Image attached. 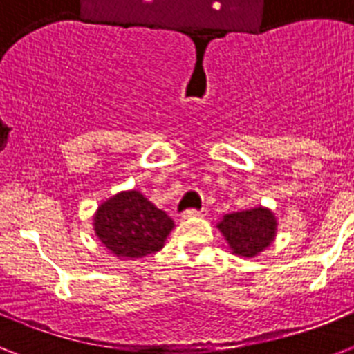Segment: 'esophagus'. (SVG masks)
<instances>
[{
  "mask_svg": "<svg viewBox=\"0 0 354 354\" xmlns=\"http://www.w3.org/2000/svg\"><path fill=\"white\" fill-rule=\"evenodd\" d=\"M183 218H194V216H202V211H194V209H187L183 213Z\"/></svg>",
  "mask_w": 354,
  "mask_h": 354,
  "instance_id": "34e87169",
  "label": "esophagus"
}]
</instances>
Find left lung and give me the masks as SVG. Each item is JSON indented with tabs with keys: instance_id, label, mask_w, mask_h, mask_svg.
<instances>
[{
	"instance_id": "obj_1",
	"label": "left lung",
	"mask_w": 354,
	"mask_h": 354,
	"mask_svg": "<svg viewBox=\"0 0 354 354\" xmlns=\"http://www.w3.org/2000/svg\"><path fill=\"white\" fill-rule=\"evenodd\" d=\"M233 255L253 259L274 244L277 236V218L270 207L255 205L250 209L233 211L216 222Z\"/></svg>"
}]
</instances>
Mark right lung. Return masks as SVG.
I'll return each mask as SVG.
<instances>
[{
	"label": "right lung",
	"mask_w": 354,
	"mask_h": 354,
	"mask_svg": "<svg viewBox=\"0 0 354 354\" xmlns=\"http://www.w3.org/2000/svg\"><path fill=\"white\" fill-rule=\"evenodd\" d=\"M174 222L136 189L102 200L93 213V233L113 257L130 261L160 252Z\"/></svg>",
	"instance_id": "right-lung-1"
}]
</instances>
